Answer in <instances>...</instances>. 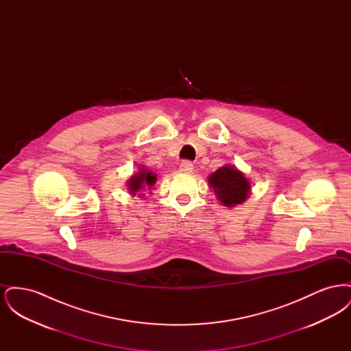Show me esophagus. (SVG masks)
Returning a JSON list of instances; mask_svg holds the SVG:
<instances>
[{
	"label": "esophagus",
	"mask_w": 351,
	"mask_h": 351,
	"mask_svg": "<svg viewBox=\"0 0 351 351\" xmlns=\"http://www.w3.org/2000/svg\"><path fill=\"white\" fill-rule=\"evenodd\" d=\"M179 169H180V172H184V173H191L193 171V165L189 160H184V162H182Z\"/></svg>",
	"instance_id": "1"
}]
</instances>
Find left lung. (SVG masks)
I'll return each instance as SVG.
<instances>
[{
	"mask_svg": "<svg viewBox=\"0 0 351 351\" xmlns=\"http://www.w3.org/2000/svg\"><path fill=\"white\" fill-rule=\"evenodd\" d=\"M208 182L218 200L229 208L245 202L250 195V182L239 169L230 165L218 168L208 178Z\"/></svg>",
	"mask_w": 351,
	"mask_h": 351,
	"instance_id": "8db88e82",
	"label": "left lung"
}]
</instances>
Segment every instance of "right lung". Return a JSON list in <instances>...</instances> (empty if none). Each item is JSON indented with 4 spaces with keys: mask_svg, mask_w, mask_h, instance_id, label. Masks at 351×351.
<instances>
[{
    "mask_svg": "<svg viewBox=\"0 0 351 351\" xmlns=\"http://www.w3.org/2000/svg\"><path fill=\"white\" fill-rule=\"evenodd\" d=\"M155 183H156V173L149 171L147 168L142 167L139 168V171L129 179L128 189L133 196L135 195L143 196V193L141 192L143 189H151V186Z\"/></svg>",
    "mask_w": 351,
    "mask_h": 351,
    "instance_id": "add662e5",
    "label": "right lung"
}]
</instances>
